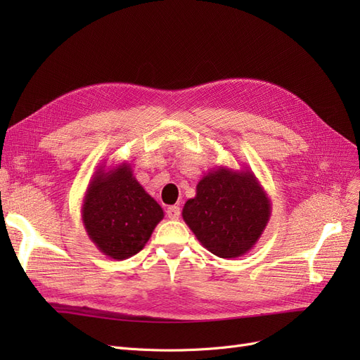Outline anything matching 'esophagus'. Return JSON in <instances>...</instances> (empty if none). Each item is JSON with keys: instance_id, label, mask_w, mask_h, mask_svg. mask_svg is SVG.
I'll return each mask as SVG.
<instances>
[{"instance_id": "1", "label": "esophagus", "mask_w": 360, "mask_h": 360, "mask_svg": "<svg viewBox=\"0 0 360 360\" xmlns=\"http://www.w3.org/2000/svg\"><path fill=\"white\" fill-rule=\"evenodd\" d=\"M180 207L179 205H169L168 209H167V216L169 217V219H172V221H176V219H179L180 217Z\"/></svg>"}]
</instances>
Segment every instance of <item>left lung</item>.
Listing matches in <instances>:
<instances>
[{"instance_id":"1","label":"left lung","mask_w":360,"mask_h":360,"mask_svg":"<svg viewBox=\"0 0 360 360\" xmlns=\"http://www.w3.org/2000/svg\"><path fill=\"white\" fill-rule=\"evenodd\" d=\"M271 204L248 167H216L202 176L183 207V221L200 243L219 258L242 257L266 230Z\"/></svg>"}]
</instances>
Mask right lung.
I'll return each instance as SVG.
<instances>
[{
  "label": "right lung",
  "mask_w": 360,
  "mask_h": 360,
  "mask_svg": "<svg viewBox=\"0 0 360 360\" xmlns=\"http://www.w3.org/2000/svg\"><path fill=\"white\" fill-rule=\"evenodd\" d=\"M81 214L96 248L118 261L138 254L163 219L162 207L141 186L129 162L96 169Z\"/></svg>",
  "instance_id": "obj_1"
}]
</instances>
